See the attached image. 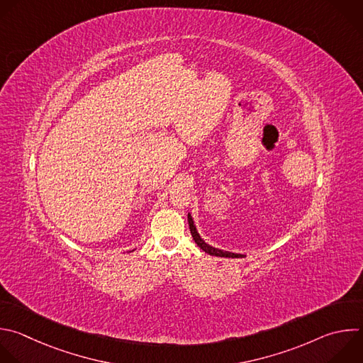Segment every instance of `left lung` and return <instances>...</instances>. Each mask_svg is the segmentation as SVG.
Segmentation results:
<instances>
[{"mask_svg":"<svg viewBox=\"0 0 363 363\" xmlns=\"http://www.w3.org/2000/svg\"><path fill=\"white\" fill-rule=\"evenodd\" d=\"M188 223H189V229H191V235L195 240V244L202 250L205 251L206 254L212 255V257H220V258H245V255L242 254H233V252H228V251H222V250H218V248H213L211 247L209 244H206L205 240L201 238V235L198 233V229L194 223V219L191 216V213L188 212Z\"/></svg>","mask_w":363,"mask_h":363,"instance_id":"8db88e82","label":"left lung"}]
</instances>
